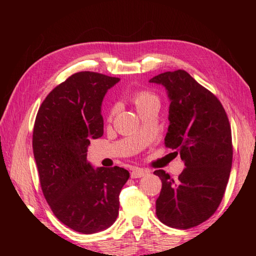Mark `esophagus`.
<instances>
[{
	"label": "esophagus",
	"instance_id": "obj_1",
	"mask_svg": "<svg viewBox=\"0 0 256 256\" xmlns=\"http://www.w3.org/2000/svg\"><path fill=\"white\" fill-rule=\"evenodd\" d=\"M146 174L144 170H141V168H134L131 172V177L132 178H140V177H144Z\"/></svg>",
	"mask_w": 256,
	"mask_h": 256
}]
</instances>
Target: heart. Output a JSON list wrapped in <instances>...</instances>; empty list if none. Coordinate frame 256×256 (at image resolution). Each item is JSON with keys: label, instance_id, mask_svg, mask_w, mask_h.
Instances as JSON below:
<instances>
[{"label": "heart", "instance_id": "1", "mask_svg": "<svg viewBox=\"0 0 256 256\" xmlns=\"http://www.w3.org/2000/svg\"><path fill=\"white\" fill-rule=\"evenodd\" d=\"M133 104L136 105L138 112H141L146 110V108L151 107V106H157L159 107L160 100L158 96H156L154 94L150 92H138L133 94L132 97ZM116 108L114 107L112 110V114H114Z\"/></svg>", "mask_w": 256, "mask_h": 256}]
</instances>
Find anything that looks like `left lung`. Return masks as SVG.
I'll use <instances>...</instances> for the list:
<instances>
[{"mask_svg": "<svg viewBox=\"0 0 256 256\" xmlns=\"http://www.w3.org/2000/svg\"><path fill=\"white\" fill-rule=\"evenodd\" d=\"M149 82L166 89L170 104L164 144L185 162L177 180L162 170L154 172L162 183L156 214L170 227H196L222 200L232 162L230 124L218 98L186 71L164 72Z\"/></svg>", "mask_w": 256, "mask_h": 256, "instance_id": "1", "label": "left lung"}]
</instances>
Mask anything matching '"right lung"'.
I'll return each mask as SVG.
<instances>
[{
  "mask_svg": "<svg viewBox=\"0 0 256 256\" xmlns=\"http://www.w3.org/2000/svg\"><path fill=\"white\" fill-rule=\"evenodd\" d=\"M118 81L78 72L52 90L34 120L32 149L42 193L60 222L78 232H102L115 222L130 177L124 168L94 170L86 160L89 140L104 134V97Z\"/></svg>",
  "mask_w": 256,
  "mask_h": 256,
  "instance_id": "add662e5",
  "label": "right lung"
}]
</instances>
